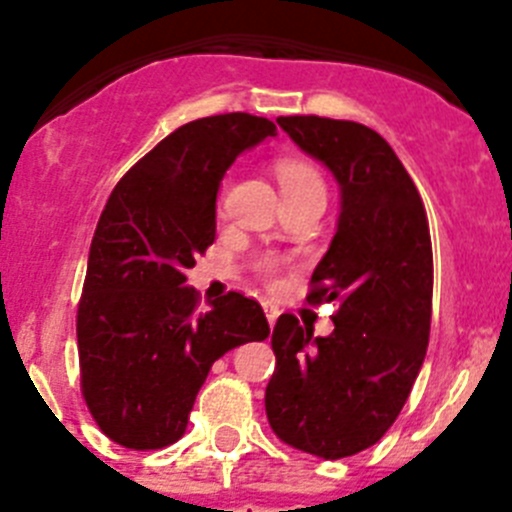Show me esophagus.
<instances>
[{
	"mask_svg": "<svg viewBox=\"0 0 512 512\" xmlns=\"http://www.w3.org/2000/svg\"><path fill=\"white\" fill-rule=\"evenodd\" d=\"M264 312H266V320H269V325L274 328V323H277V318H279V310L274 305H269V302H264Z\"/></svg>",
	"mask_w": 512,
	"mask_h": 512,
	"instance_id": "esophagus-1",
	"label": "esophagus"
}]
</instances>
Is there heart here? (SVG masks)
<instances>
[{
    "label": "heart",
    "instance_id": "heart-1",
    "mask_svg": "<svg viewBox=\"0 0 512 512\" xmlns=\"http://www.w3.org/2000/svg\"><path fill=\"white\" fill-rule=\"evenodd\" d=\"M274 171H277V179L279 184H282L284 194L305 192V189H325L323 176L318 174V169L307 164V161H300V158H279ZM264 269L271 271L274 264L266 261Z\"/></svg>",
    "mask_w": 512,
    "mask_h": 512
}]
</instances>
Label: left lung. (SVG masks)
Segmentation results:
<instances>
[{
    "label": "left lung",
    "mask_w": 512,
    "mask_h": 512,
    "mask_svg": "<svg viewBox=\"0 0 512 512\" xmlns=\"http://www.w3.org/2000/svg\"><path fill=\"white\" fill-rule=\"evenodd\" d=\"M307 156L336 176L341 215L312 271L307 302H336L330 336L295 315L271 333L277 366L266 418L284 443L343 459L390 431L431 336L433 251L413 179L377 130L318 115L277 117Z\"/></svg>",
    "instance_id": "8db88e82"
}]
</instances>
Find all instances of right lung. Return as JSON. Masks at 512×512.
Instances as JSON below:
<instances>
[{"label":"right lung","instance_id":"add662e5","mask_svg":"<svg viewBox=\"0 0 512 512\" xmlns=\"http://www.w3.org/2000/svg\"><path fill=\"white\" fill-rule=\"evenodd\" d=\"M274 135V122L248 112L187 122L122 176L99 215L76 315L81 395L125 449L179 441L210 366L269 336L256 300L228 292L197 310L184 282L215 241L225 171Z\"/></svg>","mask_w":512,"mask_h":512}]
</instances>
